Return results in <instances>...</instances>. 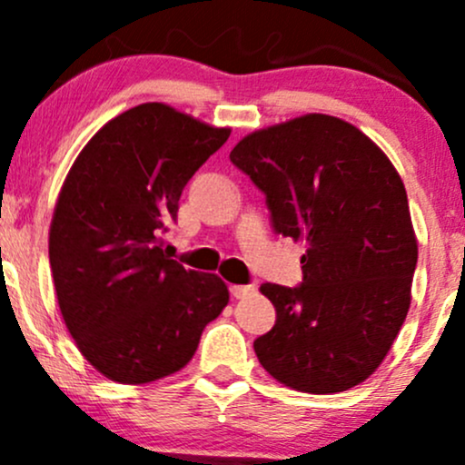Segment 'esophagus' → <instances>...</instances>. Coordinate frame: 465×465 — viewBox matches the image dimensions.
I'll return each instance as SVG.
<instances>
[{"label":"esophagus","mask_w":465,"mask_h":465,"mask_svg":"<svg viewBox=\"0 0 465 465\" xmlns=\"http://www.w3.org/2000/svg\"><path fill=\"white\" fill-rule=\"evenodd\" d=\"M253 292H255V286H242V284L232 286V297H236V300H244V297L253 295Z\"/></svg>","instance_id":"esophagus-1"}]
</instances>
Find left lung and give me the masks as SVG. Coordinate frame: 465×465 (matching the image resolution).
Returning a JSON list of instances; mask_svg holds the SVG:
<instances>
[{
	"mask_svg": "<svg viewBox=\"0 0 465 465\" xmlns=\"http://www.w3.org/2000/svg\"><path fill=\"white\" fill-rule=\"evenodd\" d=\"M229 159L266 194L275 232L306 242L300 286H260L277 312L253 341L260 365L303 393L361 385L407 319L418 264L398 170L365 133L323 114L249 133Z\"/></svg>",
	"mask_w": 465,
	"mask_h": 465,
	"instance_id": "obj_1",
	"label": "left lung"
}]
</instances>
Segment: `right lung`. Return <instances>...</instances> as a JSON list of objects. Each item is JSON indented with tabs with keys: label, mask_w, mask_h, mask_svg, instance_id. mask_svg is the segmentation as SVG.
<instances>
[{
	"label": "right lung",
	"mask_w": 465,
	"mask_h": 465,
	"mask_svg": "<svg viewBox=\"0 0 465 465\" xmlns=\"http://www.w3.org/2000/svg\"><path fill=\"white\" fill-rule=\"evenodd\" d=\"M229 133L146 103L106 122L69 168L50 225L52 277L76 348L109 381L179 371L227 306L225 282L170 260L163 233Z\"/></svg>",
	"instance_id": "1"
}]
</instances>
